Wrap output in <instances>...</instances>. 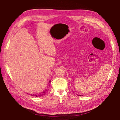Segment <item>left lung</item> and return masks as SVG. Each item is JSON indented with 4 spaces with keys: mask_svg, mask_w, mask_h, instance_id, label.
<instances>
[{
    "mask_svg": "<svg viewBox=\"0 0 120 120\" xmlns=\"http://www.w3.org/2000/svg\"><path fill=\"white\" fill-rule=\"evenodd\" d=\"M78 96H81V95H77Z\"/></svg>",
    "mask_w": 120,
    "mask_h": 120,
    "instance_id": "obj_1",
    "label": "left lung"
}]
</instances>
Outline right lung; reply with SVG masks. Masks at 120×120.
Returning a JSON list of instances; mask_svg holds the SVG:
<instances>
[{"label":"right lung","mask_w":120,"mask_h":120,"mask_svg":"<svg viewBox=\"0 0 120 120\" xmlns=\"http://www.w3.org/2000/svg\"><path fill=\"white\" fill-rule=\"evenodd\" d=\"M51 82V81H49V82ZM48 87H49V86H48ZM48 90H49V87L47 89H46L45 90H44V91L42 92V93H38V94H31L30 95L31 96H34V97H42V96H44L46 94L47 92V91Z\"/></svg>","instance_id":"1"}]
</instances>
